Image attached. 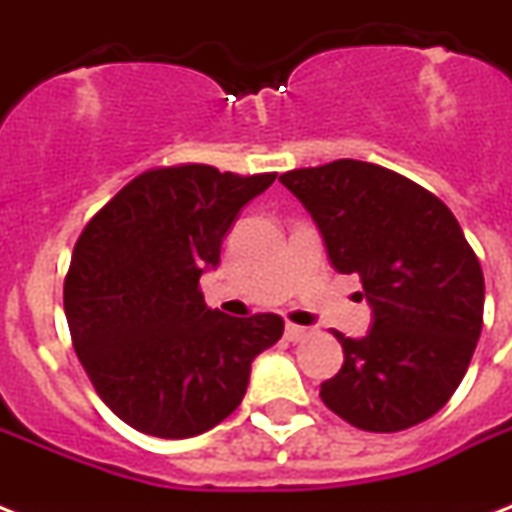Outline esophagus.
Listing matches in <instances>:
<instances>
[{"label":"esophagus","instance_id":"1","mask_svg":"<svg viewBox=\"0 0 512 512\" xmlns=\"http://www.w3.org/2000/svg\"><path fill=\"white\" fill-rule=\"evenodd\" d=\"M284 337H287L289 342H300L308 337V329L297 327V324H287V329H284Z\"/></svg>","mask_w":512,"mask_h":512}]
</instances>
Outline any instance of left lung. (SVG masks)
Returning <instances> with one entry per match:
<instances>
[{
    "mask_svg": "<svg viewBox=\"0 0 512 512\" xmlns=\"http://www.w3.org/2000/svg\"><path fill=\"white\" fill-rule=\"evenodd\" d=\"M319 225L340 273H358L372 332H335L345 364L321 401L353 428L396 433L454 396L484 327V271L444 201L380 164L337 159L279 177Z\"/></svg>",
    "mask_w": 512,
    "mask_h": 512,
    "instance_id": "obj_1",
    "label": "left lung"
}]
</instances>
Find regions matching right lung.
I'll use <instances>...</instances> for the list:
<instances>
[{
    "instance_id": "1",
    "label": "right lung",
    "mask_w": 512,
    "mask_h": 512,
    "mask_svg": "<svg viewBox=\"0 0 512 512\" xmlns=\"http://www.w3.org/2000/svg\"><path fill=\"white\" fill-rule=\"evenodd\" d=\"M276 172L209 164L140 172L90 217L63 281L71 342L92 388L130 428L191 438L241 404L257 353L284 319L209 311L199 289L239 209Z\"/></svg>"
}]
</instances>
